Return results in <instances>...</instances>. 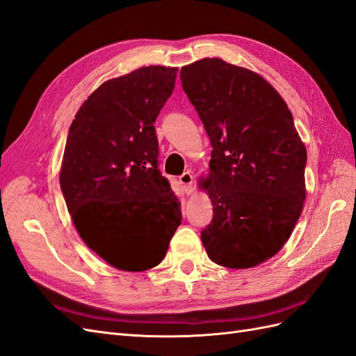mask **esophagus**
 Listing matches in <instances>:
<instances>
[{"label": "esophagus", "instance_id": "34e87169", "mask_svg": "<svg viewBox=\"0 0 356 356\" xmlns=\"http://www.w3.org/2000/svg\"><path fill=\"white\" fill-rule=\"evenodd\" d=\"M193 181L195 179H193V175L190 174V172H184V174L179 177V182L182 184V187H184L187 195H191L193 193Z\"/></svg>", "mask_w": 356, "mask_h": 356}]
</instances>
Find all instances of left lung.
<instances>
[{"label":"left lung","mask_w":356,"mask_h":356,"mask_svg":"<svg viewBox=\"0 0 356 356\" xmlns=\"http://www.w3.org/2000/svg\"><path fill=\"white\" fill-rule=\"evenodd\" d=\"M212 154L202 187L213 207L200 239L213 263L250 268L286 243L306 199V147L270 83L250 70L204 58L181 72Z\"/></svg>","instance_id":"obj_1"}]
</instances>
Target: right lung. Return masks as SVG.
<instances>
[{
  "instance_id": "right-lung-1",
  "label": "right lung",
  "mask_w": 356,
  "mask_h": 356,
  "mask_svg": "<svg viewBox=\"0 0 356 356\" xmlns=\"http://www.w3.org/2000/svg\"><path fill=\"white\" fill-rule=\"evenodd\" d=\"M177 71L143 67L102 83L68 132L59 175L67 208L84 243L120 270L161 263L181 224L154 129Z\"/></svg>"
}]
</instances>
